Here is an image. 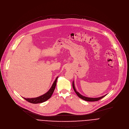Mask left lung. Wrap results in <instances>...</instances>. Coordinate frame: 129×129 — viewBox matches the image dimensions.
<instances>
[{
  "mask_svg": "<svg viewBox=\"0 0 129 129\" xmlns=\"http://www.w3.org/2000/svg\"><path fill=\"white\" fill-rule=\"evenodd\" d=\"M73 89L75 91V92H76V93L77 94V95H78L80 98L83 99V100L84 101H89V102H93V101H98L100 100H101V99H102L103 98H104V96H106V95H103L101 97H99V98H87V97H85L84 96H83L82 95L80 94L78 91H77L75 88V86H74V82H73Z\"/></svg>",
  "mask_w": 129,
  "mask_h": 129,
  "instance_id": "obj_1",
  "label": "left lung"
}]
</instances>
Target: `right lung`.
I'll list each match as a JSON object with an SVG mask.
<instances>
[{"label":"right lung","mask_w":129,"mask_h":129,"mask_svg":"<svg viewBox=\"0 0 129 129\" xmlns=\"http://www.w3.org/2000/svg\"><path fill=\"white\" fill-rule=\"evenodd\" d=\"M58 77L56 78L55 80L54 81L52 86H51V88L49 89V90L45 94L40 96L39 97L37 98H23L26 101H27V102L30 103H33V104H38V103H41L44 102L45 101H46L47 100H48L49 99H50L51 96V95H52L54 90L55 89L56 85V82H57V80Z\"/></svg>","instance_id":"1"}]
</instances>
